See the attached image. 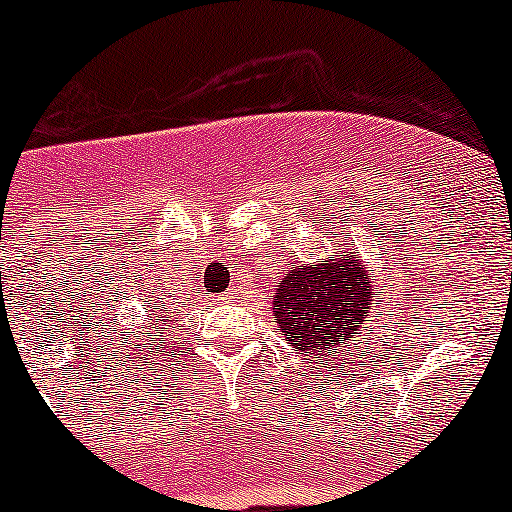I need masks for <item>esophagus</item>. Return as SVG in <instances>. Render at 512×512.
Here are the masks:
<instances>
[{
	"label": "esophagus",
	"instance_id": "34e87169",
	"mask_svg": "<svg viewBox=\"0 0 512 512\" xmlns=\"http://www.w3.org/2000/svg\"><path fill=\"white\" fill-rule=\"evenodd\" d=\"M223 297H225V299H228V297H231V294H228V292H225V294H223Z\"/></svg>",
	"mask_w": 512,
	"mask_h": 512
}]
</instances>
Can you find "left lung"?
Here are the masks:
<instances>
[{"label":"left lung","instance_id":"1","mask_svg":"<svg viewBox=\"0 0 512 512\" xmlns=\"http://www.w3.org/2000/svg\"><path fill=\"white\" fill-rule=\"evenodd\" d=\"M274 299V317L284 340L299 353L327 358L368 320L373 302L368 261L355 251H342L327 264L294 266Z\"/></svg>","mask_w":512,"mask_h":512}]
</instances>
